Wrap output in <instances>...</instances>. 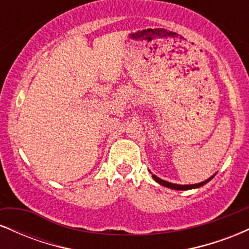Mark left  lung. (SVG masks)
<instances>
[{
	"mask_svg": "<svg viewBox=\"0 0 249 249\" xmlns=\"http://www.w3.org/2000/svg\"><path fill=\"white\" fill-rule=\"evenodd\" d=\"M215 176V174H214ZM214 176L211 177V178H208L205 180V181H201L199 182V184H194V185H178V184H172V182H168L166 181V180H162L160 178H158L157 176H154V174H152V178L156 180L158 184L162 185V186L165 187H168V188H172V190H178V191H186V190H192V188H198L200 186H204L205 184H207L210 180H212L214 178Z\"/></svg>",
	"mask_w": 249,
	"mask_h": 249,
	"instance_id": "1",
	"label": "left lung"
}]
</instances>
